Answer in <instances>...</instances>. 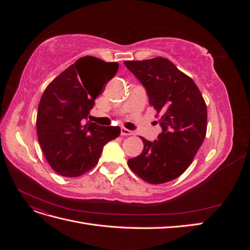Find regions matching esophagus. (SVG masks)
I'll list each match as a JSON object with an SVG mask.
<instances>
[{
  "label": "esophagus",
  "mask_w": 250,
  "mask_h": 250,
  "mask_svg": "<svg viewBox=\"0 0 250 250\" xmlns=\"http://www.w3.org/2000/svg\"><path fill=\"white\" fill-rule=\"evenodd\" d=\"M121 134L122 135H133L134 133H133V131H131V130H128V129H126V128H121Z\"/></svg>",
  "instance_id": "1"
}]
</instances>
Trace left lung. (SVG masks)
<instances>
[{"instance_id": "obj_1", "label": "left lung", "mask_w": 250, "mask_h": 250, "mask_svg": "<svg viewBox=\"0 0 250 250\" xmlns=\"http://www.w3.org/2000/svg\"><path fill=\"white\" fill-rule=\"evenodd\" d=\"M124 64L145 87L149 104L162 115L157 140L140 137L143 152L128 160V166L149 184L168 183L188 169L206 138V102L195 82L169 59L130 60Z\"/></svg>"}]
</instances>
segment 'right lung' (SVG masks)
Returning a JSON list of instances; mask_svg holds the SVG:
<instances>
[{"instance_id": "right-lung-1", "label": "right lung", "mask_w": 250, "mask_h": 250, "mask_svg": "<svg viewBox=\"0 0 250 250\" xmlns=\"http://www.w3.org/2000/svg\"><path fill=\"white\" fill-rule=\"evenodd\" d=\"M117 62L93 56L78 59L44 90L36 118L37 138L51 168L65 177H76L93 169L105 144L118 138V126H100L87 118L102 87L93 85L87 74L103 72L109 79Z\"/></svg>"}]
</instances>
